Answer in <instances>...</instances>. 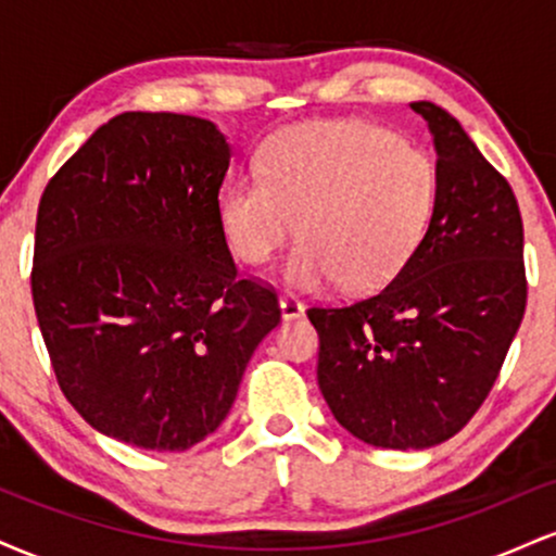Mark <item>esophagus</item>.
Masks as SVG:
<instances>
[{
  "mask_svg": "<svg viewBox=\"0 0 556 556\" xmlns=\"http://www.w3.org/2000/svg\"><path fill=\"white\" fill-rule=\"evenodd\" d=\"M279 311H282L285 321H292V318H300L305 314V305L295 295H282L279 298Z\"/></svg>",
  "mask_w": 556,
  "mask_h": 556,
  "instance_id": "1",
  "label": "esophagus"
}]
</instances>
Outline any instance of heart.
I'll list each match as a JSON object with an SVG mask.
<instances>
[{"mask_svg":"<svg viewBox=\"0 0 556 556\" xmlns=\"http://www.w3.org/2000/svg\"><path fill=\"white\" fill-rule=\"evenodd\" d=\"M261 175L222 190L219 227L235 258L266 264L295 229L303 240L285 282L316 290H374L424 240L437 201V167L416 146L366 123H305L274 132Z\"/></svg>","mask_w":556,"mask_h":556,"instance_id":"heart-1","label":"heart"}]
</instances>
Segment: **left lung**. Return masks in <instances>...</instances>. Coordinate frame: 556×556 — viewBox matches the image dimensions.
Wrapping results in <instances>:
<instances>
[{
  "label": "left lung",
  "mask_w": 556,
  "mask_h": 556,
  "mask_svg": "<svg viewBox=\"0 0 556 556\" xmlns=\"http://www.w3.org/2000/svg\"><path fill=\"white\" fill-rule=\"evenodd\" d=\"M437 151V201L416 253L384 290L311 308L318 389L337 424L384 450L442 444L476 416L526 314L513 188L463 125L413 101Z\"/></svg>",
  "instance_id": "left-lung-1"
}]
</instances>
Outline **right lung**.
Instances as JSON below:
<instances>
[{
  "instance_id": "add662e5",
  "label": "right lung",
  "mask_w": 556,
  "mask_h": 556,
  "mask_svg": "<svg viewBox=\"0 0 556 556\" xmlns=\"http://www.w3.org/2000/svg\"><path fill=\"white\" fill-rule=\"evenodd\" d=\"M229 143L190 114L101 125L38 203L30 290L70 405L96 431L182 452L227 418L277 295L219 227Z\"/></svg>"
}]
</instances>
